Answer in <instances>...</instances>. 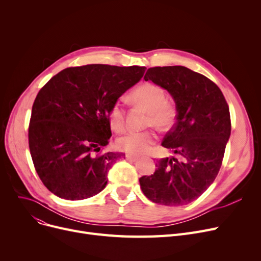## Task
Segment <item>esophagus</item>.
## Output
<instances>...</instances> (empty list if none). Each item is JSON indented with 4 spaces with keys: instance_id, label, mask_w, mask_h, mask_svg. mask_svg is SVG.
<instances>
[{
    "instance_id": "1",
    "label": "esophagus",
    "mask_w": 261,
    "mask_h": 261,
    "mask_svg": "<svg viewBox=\"0 0 261 261\" xmlns=\"http://www.w3.org/2000/svg\"><path fill=\"white\" fill-rule=\"evenodd\" d=\"M126 160L130 161V162H135L136 160H139V158L138 156H134V155H131V154H126Z\"/></svg>"
}]
</instances>
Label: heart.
Returning <instances> with one entry per match:
<instances>
[{
	"label": "heart",
	"mask_w": 261,
	"mask_h": 261,
	"mask_svg": "<svg viewBox=\"0 0 261 261\" xmlns=\"http://www.w3.org/2000/svg\"><path fill=\"white\" fill-rule=\"evenodd\" d=\"M132 100L148 111L146 125L160 131L172 127L176 117L175 106L166 99L164 90L153 84H144L131 94ZM110 125L117 132L125 127L126 111L121 101L115 102L110 110ZM156 135L152 131H130L116 141L117 149L131 155H145L151 151L156 143Z\"/></svg>",
	"instance_id": "b5f03b06"
}]
</instances>
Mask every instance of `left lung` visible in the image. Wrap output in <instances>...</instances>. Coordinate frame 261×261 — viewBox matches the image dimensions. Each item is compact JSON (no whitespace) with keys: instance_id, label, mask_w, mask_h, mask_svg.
Listing matches in <instances>:
<instances>
[{"instance_id":"1","label":"left lung","mask_w":261,"mask_h":261,"mask_svg":"<svg viewBox=\"0 0 261 261\" xmlns=\"http://www.w3.org/2000/svg\"><path fill=\"white\" fill-rule=\"evenodd\" d=\"M144 79L167 90L174 99L176 121L162 145L177 158L158 161L153 174L140 177L141 188L154 203L188 204L220 170L231 127L228 105L215 82L185 66L150 67Z\"/></svg>"}]
</instances>
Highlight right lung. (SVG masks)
<instances>
[{"label": "right lung", "instance_id": "1", "mask_svg": "<svg viewBox=\"0 0 261 261\" xmlns=\"http://www.w3.org/2000/svg\"><path fill=\"white\" fill-rule=\"evenodd\" d=\"M145 71L138 65L67 67L39 91L32 109L29 145L35 169L50 193L75 201L106 187L109 169L123 154L94 152L107 146L112 135V106Z\"/></svg>", "mask_w": 261, "mask_h": 261}]
</instances>
